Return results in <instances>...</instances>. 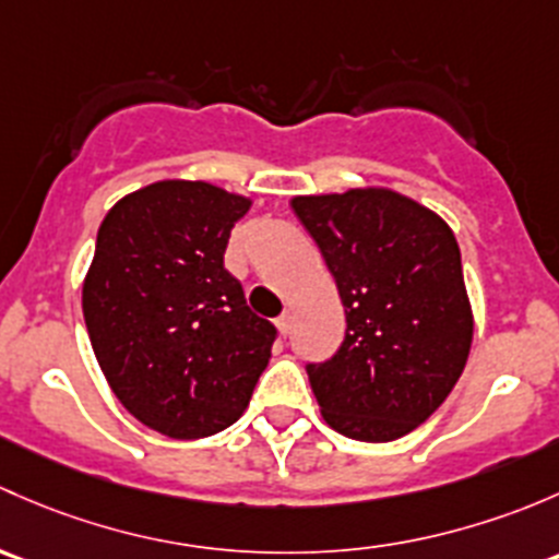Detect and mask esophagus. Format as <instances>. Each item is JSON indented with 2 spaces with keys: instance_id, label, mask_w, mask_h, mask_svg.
<instances>
[{
  "instance_id": "1",
  "label": "esophagus",
  "mask_w": 559,
  "mask_h": 559,
  "mask_svg": "<svg viewBox=\"0 0 559 559\" xmlns=\"http://www.w3.org/2000/svg\"><path fill=\"white\" fill-rule=\"evenodd\" d=\"M277 328H280L282 336H287V333H290V312H287V309L277 318Z\"/></svg>"
}]
</instances>
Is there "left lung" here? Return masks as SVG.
Instances as JSON below:
<instances>
[{"label": "left lung", "mask_w": 559, "mask_h": 559, "mask_svg": "<svg viewBox=\"0 0 559 559\" xmlns=\"http://www.w3.org/2000/svg\"><path fill=\"white\" fill-rule=\"evenodd\" d=\"M290 206L347 314L338 353L307 366L322 419L371 444L412 433L452 393L474 338L452 228L390 188L296 195Z\"/></svg>", "instance_id": "1"}]
</instances>
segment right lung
Here are the masks:
<instances>
[{
	"label": "right lung",
	"instance_id": "right-lung-1",
	"mask_svg": "<svg viewBox=\"0 0 559 559\" xmlns=\"http://www.w3.org/2000/svg\"><path fill=\"white\" fill-rule=\"evenodd\" d=\"M252 201L204 180H160L107 212L83 282L91 347L118 401L169 439L245 414L277 331L223 266Z\"/></svg>",
	"mask_w": 559,
	"mask_h": 559
}]
</instances>
